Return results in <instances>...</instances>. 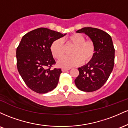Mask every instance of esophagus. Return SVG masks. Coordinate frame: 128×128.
Returning a JSON list of instances; mask_svg holds the SVG:
<instances>
[{"label": "esophagus", "instance_id": "1", "mask_svg": "<svg viewBox=\"0 0 128 128\" xmlns=\"http://www.w3.org/2000/svg\"><path fill=\"white\" fill-rule=\"evenodd\" d=\"M70 70V68H62V72H66L68 71V70Z\"/></svg>", "mask_w": 128, "mask_h": 128}]
</instances>
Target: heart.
<instances>
[{
    "label": "heart",
    "mask_w": 128,
    "mask_h": 128,
    "mask_svg": "<svg viewBox=\"0 0 128 128\" xmlns=\"http://www.w3.org/2000/svg\"><path fill=\"white\" fill-rule=\"evenodd\" d=\"M66 42L72 44L71 56H62L58 61V65L64 68H69L81 64H86L93 58L96 52L94 42L90 40H86L85 36L75 33L67 38ZM64 45L61 39L54 40L50 45L51 54L56 59H59L64 54Z\"/></svg>",
    "instance_id": "b5f03b06"
}]
</instances>
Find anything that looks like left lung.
Returning <instances> with one entry per match:
<instances>
[{
  "instance_id": "obj_1",
  "label": "left lung",
  "mask_w": 128,
  "mask_h": 128,
  "mask_svg": "<svg viewBox=\"0 0 128 128\" xmlns=\"http://www.w3.org/2000/svg\"><path fill=\"white\" fill-rule=\"evenodd\" d=\"M76 32L87 35L94 42L96 52L87 64L78 68L74 83L80 90L94 92L105 84L114 67L115 49L112 38L106 32L95 28H83Z\"/></svg>"
}]
</instances>
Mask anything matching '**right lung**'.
Instances as JSON below:
<instances>
[{
	"label": "right lung",
	"instance_id": "add662e5",
	"mask_svg": "<svg viewBox=\"0 0 128 128\" xmlns=\"http://www.w3.org/2000/svg\"><path fill=\"white\" fill-rule=\"evenodd\" d=\"M66 34L40 28L26 34L16 50L17 69L24 83L30 90L40 94L56 87L61 68H52L56 62L51 54L54 40Z\"/></svg>",
	"mask_w": 128,
	"mask_h": 128
}]
</instances>
